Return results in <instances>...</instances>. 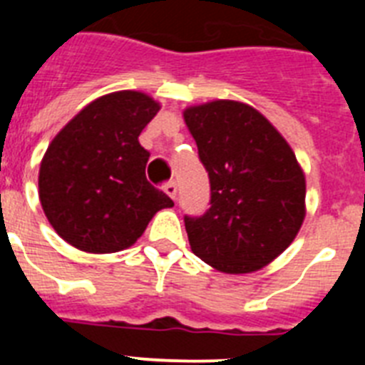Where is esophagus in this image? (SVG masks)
I'll return each mask as SVG.
<instances>
[{
  "instance_id": "obj_1",
  "label": "esophagus",
  "mask_w": 365,
  "mask_h": 365,
  "mask_svg": "<svg viewBox=\"0 0 365 365\" xmlns=\"http://www.w3.org/2000/svg\"><path fill=\"white\" fill-rule=\"evenodd\" d=\"M164 192L170 195L172 199L177 197V185H175V180H168L166 185H164Z\"/></svg>"
}]
</instances>
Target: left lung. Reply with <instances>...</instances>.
Listing matches in <instances>:
<instances>
[{
	"mask_svg": "<svg viewBox=\"0 0 365 365\" xmlns=\"http://www.w3.org/2000/svg\"><path fill=\"white\" fill-rule=\"evenodd\" d=\"M210 179V208L185 215L192 252L227 274L278 257L305 217V177L294 151L261 113L234 100L185 111Z\"/></svg>",
	"mask_w": 365,
	"mask_h": 365,
	"instance_id": "8db88e82",
	"label": "left lung"
}]
</instances>
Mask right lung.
Here are the masks:
<instances>
[{
	"label": "right lung",
	"instance_id": "obj_1",
	"mask_svg": "<svg viewBox=\"0 0 365 365\" xmlns=\"http://www.w3.org/2000/svg\"><path fill=\"white\" fill-rule=\"evenodd\" d=\"M160 106L144 93L95 100L54 137L40 166V201L58 235L83 252L131 247L173 201L146 179L138 135Z\"/></svg>",
	"mask_w": 365,
	"mask_h": 365
}]
</instances>
